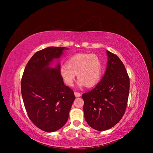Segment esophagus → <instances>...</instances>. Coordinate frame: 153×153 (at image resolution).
I'll use <instances>...</instances> for the list:
<instances>
[{"label": "esophagus", "instance_id": "esophagus-1", "mask_svg": "<svg viewBox=\"0 0 153 153\" xmlns=\"http://www.w3.org/2000/svg\"><path fill=\"white\" fill-rule=\"evenodd\" d=\"M74 95H75L76 97H81V94L79 93V92H74Z\"/></svg>", "mask_w": 153, "mask_h": 153}]
</instances>
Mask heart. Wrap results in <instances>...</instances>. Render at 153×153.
Instances as JSON below:
<instances>
[{
  "label": "heart",
  "mask_w": 153,
  "mask_h": 153,
  "mask_svg": "<svg viewBox=\"0 0 153 153\" xmlns=\"http://www.w3.org/2000/svg\"><path fill=\"white\" fill-rule=\"evenodd\" d=\"M66 64L59 68V74L66 85L72 86L77 74L79 86L91 87L97 84L101 76L102 63L94 54L80 53L72 56Z\"/></svg>",
  "instance_id": "obj_1"
}]
</instances>
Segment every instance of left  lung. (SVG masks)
<instances>
[{"label":"left lung","mask_w":153,"mask_h":153,"mask_svg":"<svg viewBox=\"0 0 153 153\" xmlns=\"http://www.w3.org/2000/svg\"><path fill=\"white\" fill-rule=\"evenodd\" d=\"M105 74L95 88L82 97L84 118L91 127L105 131L123 117L129 95L130 79L123 63L116 54L107 50Z\"/></svg>","instance_id":"8db88e82"}]
</instances>
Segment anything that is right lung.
<instances>
[{"label": "right lung", "mask_w": 153, "mask_h": 153, "mask_svg": "<svg viewBox=\"0 0 153 153\" xmlns=\"http://www.w3.org/2000/svg\"><path fill=\"white\" fill-rule=\"evenodd\" d=\"M65 47H47L33 54L24 70L21 92L31 121L46 132L59 130L67 122L75 96L59 74V58ZM55 67H51L53 61Z\"/></svg>", "instance_id": "1"}]
</instances>
